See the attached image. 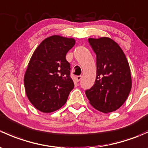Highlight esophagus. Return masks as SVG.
I'll list each match as a JSON object with an SVG mask.
<instances>
[{"instance_id":"obj_1","label":"esophagus","mask_w":148,"mask_h":148,"mask_svg":"<svg viewBox=\"0 0 148 148\" xmlns=\"http://www.w3.org/2000/svg\"><path fill=\"white\" fill-rule=\"evenodd\" d=\"M82 76H77V77H76V79H77V82H79V81L81 80V79H82Z\"/></svg>"}]
</instances>
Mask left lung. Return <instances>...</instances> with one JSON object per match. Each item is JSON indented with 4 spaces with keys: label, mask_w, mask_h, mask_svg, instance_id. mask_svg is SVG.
Segmentation results:
<instances>
[{
    "label": "left lung",
    "mask_w": 148,
    "mask_h": 148,
    "mask_svg": "<svg viewBox=\"0 0 148 148\" xmlns=\"http://www.w3.org/2000/svg\"><path fill=\"white\" fill-rule=\"evenodd\" d=\"M96 54L94 86L85 91L89 103L103 113L116 111L126 101L132 87L129 64L120 46L108 37L89 38Z\"/></svg>",
    "instance_id": "1"
}]
</instances>
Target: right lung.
Segmentation results:
<instances>
[{"mask_svg": "<svg viewBox=\"0 0 148 148\" xmlns=\"http://www.w3.org/2000/svg\"><path fill=\"white\" fill-rule=\"evenodd\" d=\"M74 45V39L53 35L43 40L32 54L24 84L29 101L39 111L54 112L67 101L74 84L66 54Z\"/></svg>", "mask_w": 148, "mask_h": 148, "instance_id": "add662e5", "label": "right lung"}]
</instances>
